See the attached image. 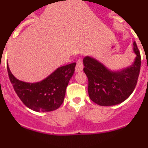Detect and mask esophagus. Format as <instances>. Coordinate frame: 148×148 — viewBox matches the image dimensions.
<instances>
[{
	"mask_svg": "<svg viewBox=\"0 0 148 148\" xmlns=\"http://www.w3.org/2000/svg\"><path fill=\"white\" fill-rule=\"evenodd\" d=\"M83 70V64H82V59H78L77 61L76 66H75V72L76 73H79V72L82 71Z\"/></svg>",
	"mask_w": 148,
	"mask_h": 148,
	"instance_id": "obj_1",
	"label": "esophagus"
}]
</instances>
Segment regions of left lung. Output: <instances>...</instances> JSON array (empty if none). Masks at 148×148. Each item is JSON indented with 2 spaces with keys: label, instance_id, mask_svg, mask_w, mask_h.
Segmentation results:
<instances>
[{
  "label": "left lung",
  "instance_id": "8db88e82",
  "mask_svg": "<svg viewBox=\"0 0 148 148\" xmlns=\"http://www.w3.org/2000/svg\"><path fill=\"white\" fill-rule=\"evenodd\" d=\"M134 61L130 66L112 70L104 64L85 56L83 59L84 72L88 78V93L90 99L100 106H113L126 100L136 85L141 67V56L133 42Z\"/></svg>",
  "mask_w": 148,
  "mask_h": 148
}]
</instances>
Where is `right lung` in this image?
I'll use <instances>...</instances> for the list:
<instances>
[{
	"label": "right lung",
	"mask_w": 148,
	"mask_h": 148,
	"mask_svg": "<svg viewBox=\"0 0 148 148\" xmlns=\"http://www.w3.org/2000/svg\"><path fill=\"white\" fill-rule=\"evenodd\" d=\"M75 65L76 63H72L60 66L44 80L35 83L18 80L8 64L7 71L15 92L27 108L36 112H50L58 109L64 101Z\"/></svg>",
	"instance_id": "obj_1"
}]
</instances>
